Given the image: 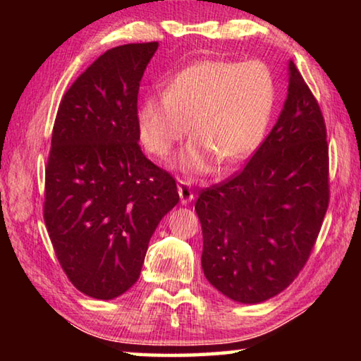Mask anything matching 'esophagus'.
I'll return each mask as SVG.
<instances>
[{
    "label": "esophagus",
    "instance_id": "34e87169",
    "mask_svg": "<svg viewBox=\"0 0 361 361\" xmlns=\"http://www.w3.org/2000/svg\"><path fill=\"white\" fill-rule=\"evenodd\" d=\"M178 194H180V200H181L183 205L189 204L194 199L192 189H191V186L188 185L186 181H180L178 183Z\"/></svg>",
    "mask_w": 361,
    "mask_h": 361
}]
</instances>
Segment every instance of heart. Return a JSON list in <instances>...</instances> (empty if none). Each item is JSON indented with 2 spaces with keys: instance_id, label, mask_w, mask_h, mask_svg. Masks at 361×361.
<instances>
[{
  "instance_id": "obj_1",
  "label": "heart",
  "mask_w": 361,
  "mask_h": 361,
  "mask_svg": "<svg viewBox=\"0 0 361 361\" xmlns=\"http://www.w3.org/2000/svg\"><path fill=\"white\" fill-rule=\"evenodd\" d=\"M277 102L272 70L261 60H199L170 79L167 90L145 97L137 109L143 148L167 159L191 126L195 140L180 157L188 173L229 169L261 145Z\"/></svg>"
}]
</instances>
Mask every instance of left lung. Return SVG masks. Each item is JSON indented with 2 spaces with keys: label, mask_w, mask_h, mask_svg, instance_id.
I'll use <instances>...</instances> for the list:
<instances>
[{
  "label": "left lung",
  "mask_w": 361,
  "mask_h": 361,
  "mask_svg": "<svg viewBox=\"0 0 361 361\" xmlns=\"http://www.w3.org/2000/svg\"><path fill=\"white\" fill-rule=\"evenodd\" d=\"M279 121L243 170L200 191L202 269L232 301L283 291L307 262L329 202L326 126L319 102L290 62Z\"/></svg>",
  "instance_id": "8db88e82"
}]
</instances>
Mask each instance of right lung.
<instances>
[{"instance_id": "1", "label": "right lung", "mask_w": 361, "mask_h": 361, "mask_svg": "<svg viewBox=\"0 0 361 361\" xmlns=\"http://www.w3.org/2000/svg\"><path fill=\"white\" fill-rule=\"evenodd\" d=\"M157 46L109 49L66 90L54 122L44 223L66 277L95 299L137 282L152 232L180 200L173 176L138 145L140 81Z\"/></svg>"}]
</instances>
